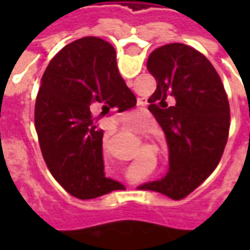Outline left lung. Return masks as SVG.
<instances>
[{"label": "left lung", "instance_id": "8db88e82", "mask_svg": "<svg viewBox=\"0 0 250 250\" xmlns=\"http://www.w3.org/2000/svg\"><path fill=\"white\" fill-rule=\"evenodd\" d=\"M157 81L149 110L164 130L169 168L160 179L140 185L172 199L189 195L217 167L229 130V103L211 62L187 44L163 45L149 55ZM171 98L176 104L171 107Z\"/></svg>", "mask_w": 250, "mask_h": 250}]
</instances>
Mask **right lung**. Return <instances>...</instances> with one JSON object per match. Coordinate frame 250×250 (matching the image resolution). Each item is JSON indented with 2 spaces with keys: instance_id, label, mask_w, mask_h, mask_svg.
I'll return each mask as SVG.
<instances>
[{
  "instance_id": "1",
  "label": "right lung",
  "mask_w": 250,
  "mask_h": 250,
  "mask_svg": "<svg viewBox=\"0 0 250 250\" xmlns=\"http://www.w3.org/2000/svg\"><path fill=\"white\" fill-rule=\"evenodd\" d=\"M118 112L136 105L122 79L115 50L99 37L65 45L50 61L36 100V129L44 161L72 196L93 199L124 185L104 174L103 130L91 110Z\"/></svg>"
}]
</instances>
